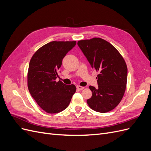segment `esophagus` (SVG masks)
<instances>
[{"label":"esophagus","mask_w":151,"mask_h":151,"mask_svg":"<svg viewBox=\"0 0 151 151\" xmlns=\"http://www.w3.org/2000/svg\"><path fill=\"white\" fill-rule=\"evenodd\" d=\"M76 88H77V89L79 90V91H82V90L84 89V87H82V86H77Z\"/></svg>","instance_id":"obj_1"}]
</instances>
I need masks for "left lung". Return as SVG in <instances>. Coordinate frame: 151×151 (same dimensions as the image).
Segmentation results:
<instances>
[{"label": "left lung", "instance_id": "obj_1", "mask_svg": "<svg viewBox=\"0 0 151 151\" xmlns=\"http://www.w3.org/2000/svg\"><path fill=\"white\" fill-rule=\"evenodd\" d=\"M77 45L98 72V88L89 87L93 94L87 103L96 111H111L121 101L126 89L127 67L124 59L111 43L102 38L80 40Z\"/></svg>", "mask_w": 151, "mask_h": 151}]
</instances>
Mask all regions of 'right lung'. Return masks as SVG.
<instances>
[{
  "label": "right lung",
  "instance_id": "add662e5",
  "mask_svg": "<svg viewBox=\"0 0 151 151\" xmlns=\"http://www.w3.org/2000/svg\"><path fill=\"white\" fill-rule=\"evenodd\" d=\"M76 42H50L32 57L28 72V87L31 96L45 111L59 113L69 104L76 93L74 84L56 82L63 58L75 47Z\"/></svg>",
  "mask_w": 151,
  "mask_h": 151
}]
</instances>
